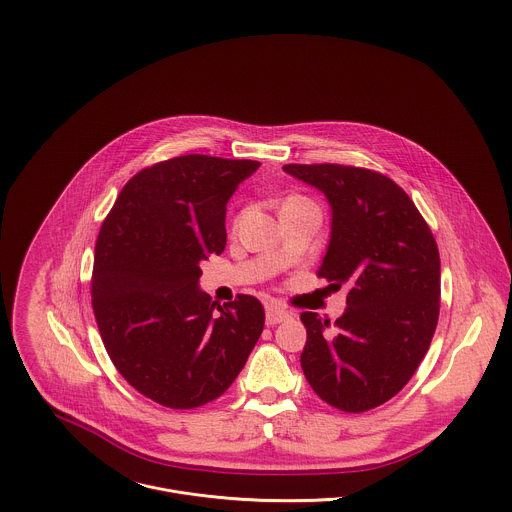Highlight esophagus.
Listing matches in <instances>:
<instances>
[{
    "label": "esophagus",
    "mask_w": 512,
    "mask_h": 512,
    "mask_svg": "<svg viewBox=\"0 0 512 512\" xmlns=\"http://www.w3.org/2000/svg\"><path fill=\"white\" fill-rule=\"evenodd\" d=\"M290 317H292V313L282 309V307H268L266 309V325H270V327H274L282 321H288Z\"/></svg>",
    "instance_id": "1"
}]
</instances>
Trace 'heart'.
<instances>
[{
	"instance_id": "1",
	"label": "heart",
	"mask_w": 512,
	"mask_h": 512,
	"mask_svg": "<svg viewBox=\"0 0 512 512\" xmlns=\"http://www.w3.org/2000/svg\"><path fill=\"white\" fill-rule=\"evenodd\" d=\"M303 203H309L305 197H297V195H293V197H288L286 199V203H284V207H288V205H303Z\"/></svg>"
}]
</instances>
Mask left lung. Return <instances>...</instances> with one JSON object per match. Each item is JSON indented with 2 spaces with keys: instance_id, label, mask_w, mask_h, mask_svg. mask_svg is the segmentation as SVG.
Here are the masks:
<instances>
[{
  "instance_id": "obj_1",
  "label": "left lung",
  "mask_w": 512,
  "mask_h": 512,
  "mask_svg": "<svg viewBox=\"0 0 512 512\" xmlns=\"http://www.w3.org/2000/svg\"><path fill=\"white\" fill-rule=\"evenodd\" d=\"M331 205L319 276L349 286L331 325L303 311L301 368L315 394L343 412L396 396L426 357L439 317V252L412 199L382 173L337 163L284 165Z\"/></svg>"
}]
</instances>
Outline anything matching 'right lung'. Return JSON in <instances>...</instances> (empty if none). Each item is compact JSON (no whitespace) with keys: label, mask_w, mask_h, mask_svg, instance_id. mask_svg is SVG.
I'll return each mask as SVG.
<instances>
[{"label":"right lung","mask_w":512,"mask_h":512,"mask_svg":"<svg viewBox=\"0 0 512 512\" xmlns=\"http://www.w3.org/2000/svg\"><path fill=\"white\" fill-rule=\"evenodd\" d=\"M258 167L199 153L155 163L102 222L90 290L98 331L118 372L161 406L217 400L262 335L256 297L220 307L199 288V264L226 246V203Z\"/></svg>","instance_id":"right-lung-1"}]
</instances>
